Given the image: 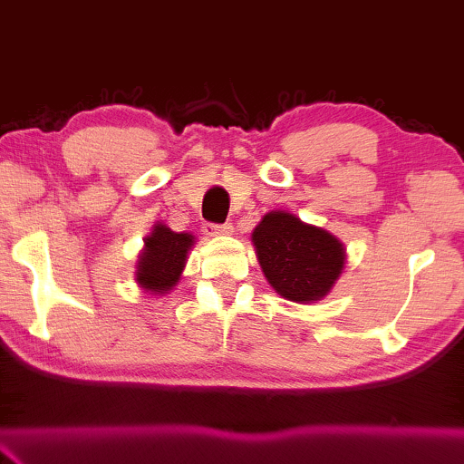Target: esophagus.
I'll return each instance as SVG.
<instances>
[{"label":"esophagus","instance_id":"obj_1","mask_svg":"<svg viewBox=\"0 0 464 464\" xmlns=\"http://www.w3.org/2000/svg\"><path fill=\"white\" fill-rule=\"evenodd\" d=\"M234 227L232 224H203V234L206 237H227V234H232Z\"/></svg>","mask_w":464,"mask_h":464}]
</instances>
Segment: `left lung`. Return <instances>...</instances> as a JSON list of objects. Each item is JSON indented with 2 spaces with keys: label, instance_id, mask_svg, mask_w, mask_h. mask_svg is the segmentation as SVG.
<instances>
[{
  "label": "left lung",
  "instance_id": "1",
  "mask_svg": "<svg viewBox=\"0 0 464 464\" xmlns=\"http://www.w3.org/2000/svg\"><path fill=\"white\" fill-rule=\"evenodd\" d=\"M253 242L266 281L291 302L307 304L324 297L343 273L340 240L287 211L266 214L255 227Z\"/></svg>",
  "mask_w": 464,
  "mask_h": 464
}]
</instances>
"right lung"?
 Listing matches in <instances>:
<instances>
[{
	"instance_id": "add662e5",
	"label": "right lung",
	"mask_w": 464,
	"mask_h": 464,
	"mask_svg": "<svg viewBox=\"0 0 464 464\" xmlns=\"http://www.w3.org/2000/svg\"><path fill=\"white\" fill-rule=\"evenodd\" d=\"M191 242V234H177L162 224L154 226V232L144 240V253L138 258L136 281L140 287L154 294H167L179 281Z\"/></svg>"
}]
</instances>
